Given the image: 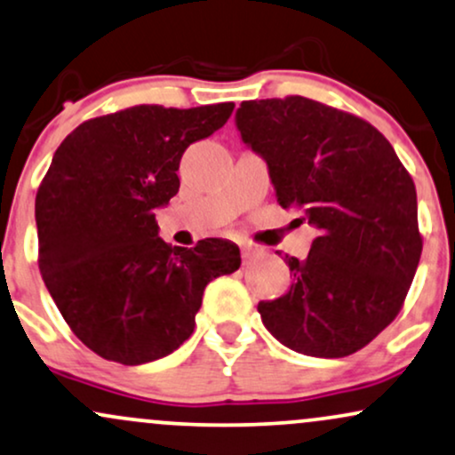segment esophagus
Here are the masks:
<instances>
[{
    "mask_svg": "<svg viewBox=\"0 0 455 455\" xmlns=\"http://www.w3.org/2000/svg\"><path fill=\"white\" fill-rule=\"evenodd\" d=\"M258 258H261V251L259 249L243 247V261H244V264H251V261H255Z\"/></svg>",
    "mask_w": 455,
    "mask_h": 455,
    "instance_id": "esophagus-1",
    "label": "esophagus"
}]
</instances>
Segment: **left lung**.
I'll list each match as a JSON object with an SVG mask.
<instances>
[{
	"label": "left lung",
	"mask_w": 455,
	"mask_h": 455,
	"mask_svg": "<svg viewBox=\"0 0 455 455\" xmlns=\"http://www.w3.org/2000/svg\"><path fill=\"white\" fill-rule=\"evenodd\" d=\"M236 127L276 202L317 229L307 259L285 255L291 287L258 304L261 322L298 354H355L396 319L418 270L413 179L371 123L300 95L243 101Z\"/></svg>",
	"instance_id": "8db88e82"
}]
</instances>
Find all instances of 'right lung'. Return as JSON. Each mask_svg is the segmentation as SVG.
I'll use <instances>...</instances> for the list:
<instances>
[{
  "label": "right lung",
  "instance_id": "right-lung-1",
  "mask_svg": "<svg viewBox=\"0 0 455 455\" xmlns=\"http://www.w3.org/2000/svg\"><path fill=\"white\" fill-rule=\"evenodd\" d=\"M234 104L133 106L84 121L59 144L36 196L42 279L72 332L104 360L147 364L189 339L206 285L240 268L223 238H159L155 211L179 194L185 148Z\"/></svg>",
  "mask_w": 455,
  "mask_h": 455
}]
</instances>
